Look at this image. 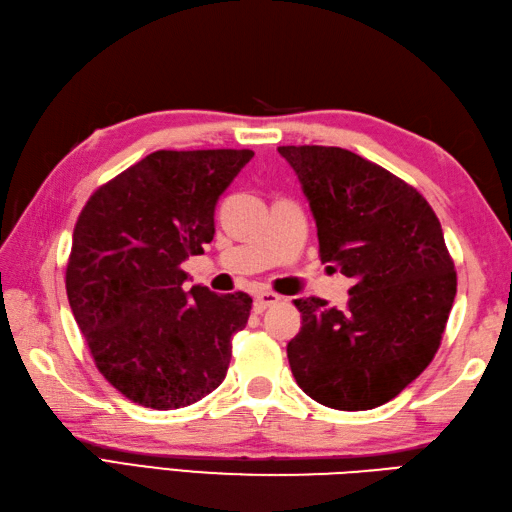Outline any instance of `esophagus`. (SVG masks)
<instances>
[{"label":"esophagus","instance_id":"esophagus-1","mask_svg":"<svg viewBox=\"0 0 512 512\" xmlns=\"http://www.w3.org/2000/svg\"><path fill=\"white\" fill-rule=\"evenodd\" d=\"M282 302V295L273 293V290H262V293L255 295V308L257 310H266L268 306H275Z\"/></svg>","mask_w":512,"mask_h":512}]
</instances>
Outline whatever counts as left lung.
Returning a JSON list of instances; mask_svg holds the SVG:
<instances>
[{"mask_svg": "<svg viewBox=\"0 0 512 512\" xmlns=\"http://www.w3.org/2000/svg\"><path fill=\"white\" fill-rule=\"evenodd\" d=\"M313 210L319 257L353 279L346 308L295 299L299 388L337 410L397 397L433 362L457 293L442 224L404 179L337 146H279Z\"/></svg>", "mask_w": 512, "mask_h": 512, "instance_id": "8db88e82", "label": "left lung"}]
</instances>
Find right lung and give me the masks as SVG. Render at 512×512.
Returning a JSON list of instances; mask_svg holds the SVG:
<instances>
[{
  "label": "right lung",
  "instance_id": "obj_1",
  "mask_svg": "<svg viewBox=\"0 0 512 512\" xmlns=\"http://www.w3.org/2000/svg\"><path fill=\"white\" fill-rule=\"evenodd\" d=\"M253 150H157L99 186L73 230L66 293L110 386L175 410L224 382L253 299L184 290L182 262L213 242L215 206Z\"/></svg>",
  "mask_w": 512,
  "mask_h": 512
}]
</instances>
